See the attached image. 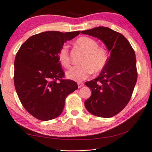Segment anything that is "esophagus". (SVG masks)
I'll return each mask as SVG.
<instances>
[{
    "mask_svg": "<svg viewBox=\"0 0 152 152\" xmlns=\"http://www.w3.org/2000/svg\"><path fill=\"white\" fill-rule=\"evenodd\" d=\"M78 88H81L82 87L84 86V84L83 83H80V82H78Z\"/></svg>",
    "mask_w": 152,
    "mask_h": 152,
    "instance_id": "obj_1",
    "label": "esophagus"
}]
</instances>
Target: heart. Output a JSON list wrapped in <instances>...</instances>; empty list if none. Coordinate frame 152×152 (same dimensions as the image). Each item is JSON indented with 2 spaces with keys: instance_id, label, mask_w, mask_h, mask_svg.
Segmentation results:
<instances>
[{
  "instance_id": "heart-1",
  "label": "heart",
  "mask_w": 152,
  "mask_h": 152,
  "mask_svg": "<svg viewBox=\"0 0 152 152\" xmlns=\"http://www.w3.org/2000/svg\"><path fill=\"white\" fill-rule=\"evenodd\" d=\"M74 44L84 52L80 63L67 72V77L71 80L81 81L87 78L90 74L99 72L107 65L109 54L106 48L99 46L98 43L89 37H78ZM58 61L65 68H69L71 65L69 49L67 46H63L58 53Z\"/></svg>"
}]
</instances>
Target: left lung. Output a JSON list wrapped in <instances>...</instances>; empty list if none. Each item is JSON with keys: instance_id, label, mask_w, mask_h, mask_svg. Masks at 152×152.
I'll use <instances>...</instances> for the list:
<instances>
[{"instance_id": "1", "label": "left lung", "mask_w": 152, "mask_h": 152, "mask_svg": "<svg viewBox=\"0 0 152 152\" xmlns=\"http://www.w3.org/2000/svg\"><path fill=\"white\" fill-rule=\"evenodd\" d=\"M81 33L98 38L110 51L107 65L98 78L85 83L91 96L85 102L92 115L109 118L121 112L132 97L138 75L134 50L122 34L108 27H96Z\"/></svg>"}]
</instances>
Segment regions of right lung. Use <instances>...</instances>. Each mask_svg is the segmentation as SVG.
<instances>
[{"label": "right lung", "instance_id": "right-lung-1", "mask_svg": "<svg viewBox=\"0 0 152 152\" xmlns=\"http://www.w3.org/2000/svg\"><path fill=\"white\" fill-rule=\"evenodd\" d=\"M80 31H46L31 36L18 51L14 61V85L26 111L42 121L59 116L68 95L78 89L65 79L58 53L67 41Z\"/></svg>", "mask_w": 152, "mask_h": 152}]
</instances>
